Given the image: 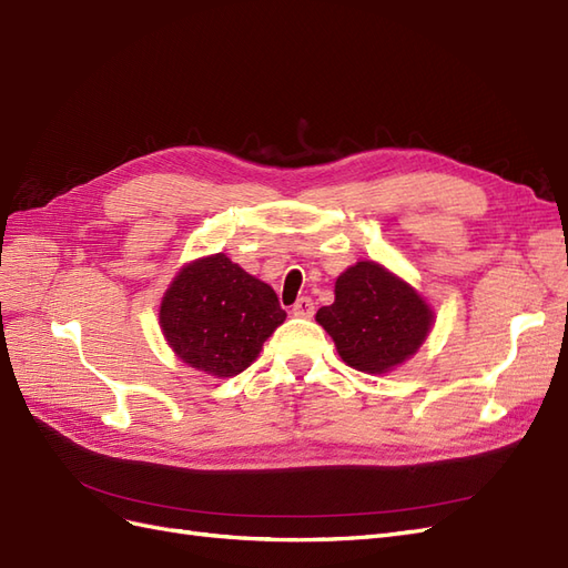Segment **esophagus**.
I'll use <instances>...</instances> for the list:
<instances>
[{
	"label": "esophagus",
	"mask_w": 568,
	"mask_h": 568,
	"mask_svg": "<svg viewBox=\"0 0 568 568\" xmlns=\"http://www.w3.org/2000/svg\"><path fill=\"white\" fill-rule=\"evenodd\" d=\"M293 314L300 318H312L314 316V300L312 297H300L293 304Z\"/></svg>",
	"instance_id": "1"
}]
</instances>
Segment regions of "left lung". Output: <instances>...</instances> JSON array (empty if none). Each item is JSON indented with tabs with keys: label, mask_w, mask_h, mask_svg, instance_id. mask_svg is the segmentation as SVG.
I'll list each match as a JSON object with an SVG mask.
<instances>
[{
	"label": "left lung",
	"mask_w": 568,
	"mask_h": 568,
	"mask_svg": "<svg viewBox=\"0 0 568 568\" xmlns=\"http://www.w3.org/2000/svg\"><path fill=\"white\" fill-rule=\"evenodd\" d=\"M316 321L343 362L364 374H387L424 345L433 312L416 290L376 262H356L335 281V302Z\"/></svg>",
	"instance_id": "8db88e82"
}]
</instances>
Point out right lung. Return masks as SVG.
<instances>
[{
    "label": "right lung",
    "instance_id": "obj_1",
    "mask_svg": "<svg viewBox=\"0 0 568 568\" xmlns=\"http://www.w3.org/2000/svg\"><path fill=\"white\" fill-rule=\"evenodd\" d=\"M283 321L273 287L225 254L197 258L178 271L159 312L173 352L216 378L242 374Z\"/></svg>",
    "mask_w": 568,
    "mask_h": 568
}]
</instances>
